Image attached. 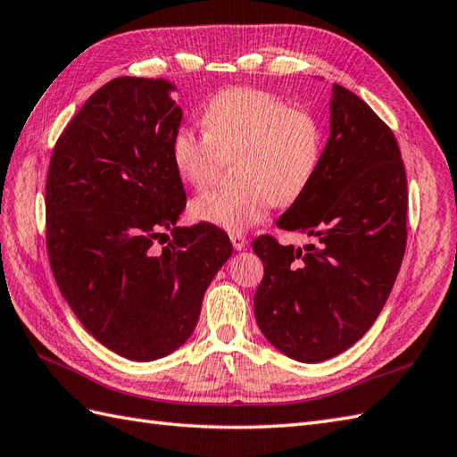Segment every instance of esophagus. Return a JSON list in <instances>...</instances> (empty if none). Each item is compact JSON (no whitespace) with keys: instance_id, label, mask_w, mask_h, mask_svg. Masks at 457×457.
<instances>
[{"instance_id":"obj_1","label":"esophagus","mask_w":457,"mask_h":457,"mask_svg":"<svg viewBox=\"0 0 457 457\" xmlns=\"http://www.w3.org/2000/svg\"><path fill=\"white\" fill-rule=\"evenodd\" d=\"M229 239H231V245L236 251H243L245 247H247V237L241 236V233H231Z\"/></svg>"}]
</instances>
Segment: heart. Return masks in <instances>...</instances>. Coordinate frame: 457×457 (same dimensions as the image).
<instances>
[{
    "instance_id": "b5f03b06",
    "label": "heart",
    "mask_w": 457,
    "mask_h": 457,
    "mask_svg": "<svg viewBox=\"0 0 457 457\" xmlns=\"http://www.w3.org/2000/svg\"><path fill=\"white\" fill-rule=\"evenodd\" d=\"M203 125H183L173 133L171 162L181 181L203 189L218 178L224 160L239 156L237 187L193 198L191 218L203 224L231 233L249 229L272 204H294L320 166V123L264 90L220 92L204 108Z\"/></svg>"
}]
</instances>
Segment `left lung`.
<instances>
[{"instance_id":"1","label":"left lung","mask_w":457,"mask_h":457,"mask_svg":"<svg viewBox=\"0 0 457 457\" xmlns=\"http://www.w3.org/2000/svg\"><path fill=\"white\" fill-rule=\"evenodd\" d=\"M407 179L395 137L353 92L332 85L330 137L307 191L278 218L317 245L254 239L264 264L254 294L261 332L284 355L320 362L377 320L407 239Z\"/></svg>"}]
</instances>
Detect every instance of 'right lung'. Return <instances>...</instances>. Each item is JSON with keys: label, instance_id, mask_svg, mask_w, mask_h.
<instances>
[{"label": "right lung", "instance_id": "add662e5", "mask_svg": "<svg viewBox=\"0 0 457 457\" xmlns=\"http://www.w3.org/2000/svg\"><path fill=\"white\" fill-rule=\"evenodd\" d=\"M173 90L140 77L98 88L57 138L46 181L57 287L90 336L131 361L189 340L233 253L216 226H175L187 198L171 162L183 117Z\"/></svg>", "mask_w": 457, "mask_h": 457}]
</instances>
